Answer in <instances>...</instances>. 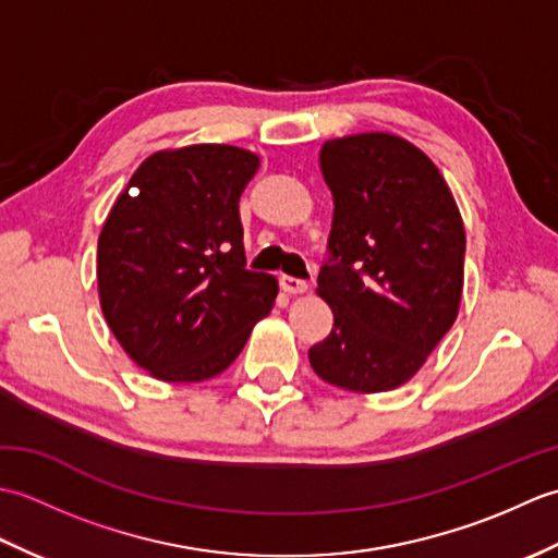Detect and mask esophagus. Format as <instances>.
<instances>
[{"mask_svg":"<svg viewBox=\"0 0 558 558\" xmlns=\"http://www.w3.org/2000/svg\"><path fill=\"white\" fill-rule=\"evenodd\" d=\"M280 288L286 290L288 294H302V292L310 290V282L300 280V278H292V276H282L280 278Z\"/></svg>","mask_w":558,"mask_h":558,"instance_id":"esophagus-1","label":"esophagus"}]
</instances>
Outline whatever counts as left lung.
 <instances>
[{
  "label": "left lung",
  "mask_w": 558,
  "mask_h": 558,
  "mask_svg": "<svg viewBox=\"0 0 558 558\" xmlns=\"http://www.w3.org/2000/svg\"><path fill=\"white\" fill-rule=\"evenodd\" d=\"M318 165L333 228L316 294L333 330L310 362L330 386L384 393L410 381L456 324L465 228L444 174L408 138H330Z\"/></svg>",
  "instance_id": "1"
}]
</instances>
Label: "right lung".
I'll return each instance as SVG.
<instances>
[{"label":"right lung","mask_w":558,"mask_h":558,"mask_svg":"<svg viewBox=\"0 0 558 558\" xmlns=\"http://www.w3.org/2000/svg\"><path fill=\"white\" fill-rule=\"evenodd\" d=\"M252 150L194 144L138 165L98 236V294L114 338L168 384L222 374L278 294L246 270L240 196Z\"/></svg>","instance_id":"obj_1"}]
</instances>
